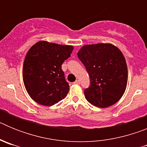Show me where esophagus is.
<instances>
[{
    "instance_id": "esophagus-1",
    "label": "esophagus",
    "mask_w": 147,
    "mask_h": 147,
    "mask_svg": "<svg viewBox=\"0 0 147 147\" xmlns=\"http://www.w3.org/2000/svg\"><path fill=\"white\" fill-rule=\"evenodd\" d=\"M74 83V84H76V85H80V81L79 80H76V81H75Z\"/></svg>"
}]
</instances>
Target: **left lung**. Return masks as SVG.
I'll return each instance as SVG.
<instances>
[{
	"mask_svg": "<svg viewBox=\"0 0 147 147\" xmlns=\"http://www.w3.org/2000/svg\"><path fill=\"white\" fill-rule=\"evenodd\" d=\"M77 56L89 74L86 99L101 108L116 103L125 91L128 76L121 51L112 44L98 43L84 45Z\"/></svg>",
	"mask_w": 147,
	"mask_h": 147,
	"instance_id": "obj_1",
	"label": "left lung"
}]
</instances>
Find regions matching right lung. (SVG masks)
Masks as SVG:
<instances>
[{
	"mask_svg": "<svg viewBox=\"0 0 147 147\" xmlns=\"http://www.w3.org/2000/svg\"><path fill=\"white\" fill-rule=\"evenodd\" d=\"M73 46L40 41L28 50L23 67L24 85L31 98L40 105L52 106L69 91L62 65L70 57Z\"/></svg>",
	"mask_w": 147,
	"mask_h": 147,
	"instance_id": "obj_1",
	"label": "right lung"
}]
</instances>
